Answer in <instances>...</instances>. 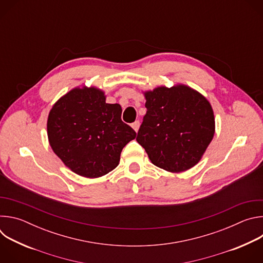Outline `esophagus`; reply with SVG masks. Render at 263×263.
Returning a JSON list of instances; mask_svg holds the SVG:
<instances>
[{
  "mask_svg": "<svg viewBox=\"0 0 263 263\" xmlns=\"http://www.w3.org/2000/svg\"><path fill=\"white\" fill-rule=\"evenodd\" d=\"M139 126H140V123H139V121H135V122L132 124V128L134 129V131H135V132H137V131H138V129H139Z\"/></svg>",
  "mask_w": 263,
  "mask_h": 263,
  "instance_id": "1",
  "label": "esophagus"
}]
</instances>
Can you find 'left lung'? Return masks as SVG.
<instances>
[{
  "label": "left lung",
  "instance_id": "1",
  "mask_svg": "<svg viewBox=\"0 0 263 263\" xmlns=\"http://www.w3.org/2000/svg\"><path fill=\"white\" fill-rule=\"evenodd\" d=\"M146 114L136 140L151 162L167 172L195 166L211 142L215 122L208 100L183 84L144 92Z\"/></svg>",
  "mask_w": 263,
  "mask_h": 263
}]
</instances>
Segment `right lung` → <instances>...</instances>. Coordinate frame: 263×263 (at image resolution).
<instances>
[{
	"label": "right lung",
	"instance_id": "1",
	"mask_svg": "<svg viewBox=\"0 0 263 263\" xmlns=\"http://www.w3.org/2000/svg\"><path fill=\"white\" fill-rule=\"evenodd\" d=\"M121 117V105L106 103L101 89L73 88L50 111V145L73 173L86 178L102 177L119 165L122 149L136 137Z\"/></svg>",
	"mask_w": 263,
	"mask_h": 263
}]
</instances>
